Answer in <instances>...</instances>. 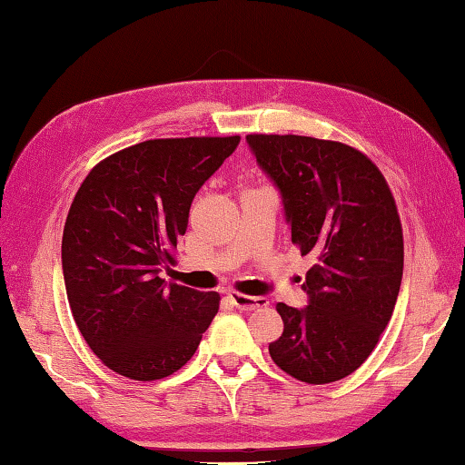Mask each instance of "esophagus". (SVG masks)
Instances as JSON below:
<instances>
[{"instance_id":"1","label":"esophagus","mask_w":465,"mask_h":465,"mask_svg":"<svg viewBox=\"0 0 465 465\" xmlns=\"http://www.w3.org/2000/svg\"><path fill=\"white\" fill-rule=\"evenodd\" d=\"M231 301L234 307L241 311H253V309L268 307V299H265V296H249V294L231 292Z\"/></svg>"}]
</instances>
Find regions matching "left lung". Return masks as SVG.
Returning <instances> with one entry per match:
<instances>
[{
  "label": "left lung",
  "mask_w": 465,
  "mask_h": 465,
  "mask_svg": "<svg viewBox=\"0 0 465 465\" xmlns=\"http://www.w3.org/2000/svg\"><path fill=\"white\" fill-rule=\"evenodd\" d=\"M282 200L292 242L313 255L307 307L278 302L284 331L272 361L304 383H331L369 359L390 323L404 273L393 195L362 152L304 135H247Z\"/></svg>",
  "instance_id": "8db88e82"
}]
</instances>
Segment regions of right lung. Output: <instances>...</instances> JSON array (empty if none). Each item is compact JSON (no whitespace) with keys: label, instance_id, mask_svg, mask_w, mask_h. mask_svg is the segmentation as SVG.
I'll use <instances>...</instances> for the list:
<instances>
[{"label":"right lung","instance_id":"1","mask_svg":"<svg viewBox=\"0 0 465 465\" xmlns=\"http://www.w3.org/2000/svg\"><path fill=\"white\" fill-rule=\"evenodd\" d=\"M241 138L148 140L96 164L65 220L61 268L80 333L135 381L173 375L218 313L220 296L166 284L200 187Z\"/></svg>","mask_w":465,"mask_h":465}]
</instances>
